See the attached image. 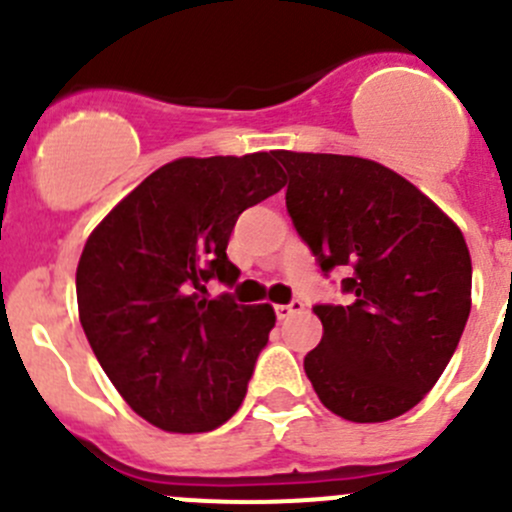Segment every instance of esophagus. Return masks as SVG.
Here are the masks:
<instances>
[{"label": "esophagus", "instance_id": "1", "mask_svg": "<svg viewBox=\"0 0 512 512\" xmlns=\"http://www.w3.org/2000/svg\"><path fill=\"white\" fill-rule=\"evenodd\" d=\"M302 309H304V304L299 302V299H292L289 304H275L277 319H287L289 314H297V312H302Z\"/></svg>", "mask_w": 512, "mask_h": 512}]
</instances>
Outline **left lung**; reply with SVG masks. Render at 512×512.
Instances as JSON below:
<instances>
[{"label":"left lung","instance_id":"1","mask_svg":"<svg viewBox=\"0 0 512 512\" xmlns=\"http://www.w3.org/2000/svg\"><path fill=\"white\" fill-rule=\"evenodd\" d=\"M287 213L347 304H314L322 342L304 371L332 414L389 421L414 409L456 352L471 314V252L414 183L374 160L275 151Z\"/></svg>","mask_w":512,"mask_h":512}]
</instances>
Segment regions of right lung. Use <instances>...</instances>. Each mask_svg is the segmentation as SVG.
Segmentation results:
<instances>
[{"label":"right lung","mask_w":512,"mask_h":512,"mask_svg":"<svg viewBox=\"0 0 512 512\" xmlns=\"http://www.w3.org/2000/svg\"><path fill=\"white\" fill-rule=\"evenodd\" d=\"M282 188L275 151L178 158L86 240L76 267L81 327L118 394L153 426L203 433L240 409L275 309L227 292L210 299L208 282L235 285L232 227Z\"/></svg>","instance_id":"right-lung-1"}]
</instances>
